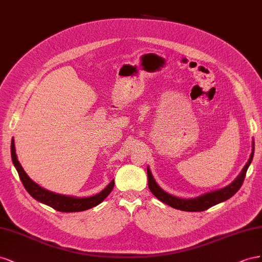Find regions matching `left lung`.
Wrapping results in <instances>:
<instances>
[{"instance_id":"8db88e82","label":"left lung","mask_w":262,"mask_h":262,"mask_svg":"<svg viewBox=\"0 0 262 262\" xmlns=\"http://www.w3.org/2000/svg\"><path fill=\"white\" fill-rule=\"evenodd\" d=\"M253 150H255V143L252 141V152L250 155V159L248 162L246 163V166L242 170V172L239 173V176L236 178V180L234 182H231L229 185L225 186V188L216 190L210 193H205L203 195H200L198 198L194 199H181V198H177L171 195V194L167 193L166 191H163L160 186L157 184L156 180L152 177V173L149 167L147 168V174H148V186L149 190L151 191L154 195L161 201L162 203L167 204L171 207L177 208V210H181L185 212H202L205 211L207 208H210L216 204L222 203V202L228 200L231 198L234 194L241 189V186L243 185V182L245 180L246 172H247L248 167L250 166V163L252 161V157H253Z\"/></svg>"}]
</instances>
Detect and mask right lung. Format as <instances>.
<instances>
[{
  "label": "right lung",
  "instance_id": "right-lung-1",
  "mask_svg": "<svg viewBox=\"0 0 262 262\" xmlns=\"http://www.w3.org/2000/svg\"><path fill=\"white\" fill-rule=\"evenodd\" d=\"M11 155L14 167L16 168L20 181L23 183L26 191L31 194L35 200L40 202V203H43L52 208H55L56 211L59 212H81L89 210V208H92L102 203L114 188V180H112L103 191H101L99 194H96V195L90 198H74L54 193L41 188V186L35 183L32 179L26 174L23 167L20 166L19 161L17 160V156L16 152H15L14 138H12L11 143Z\"/></svg>",
  "mask_w": 262,
  "mask_h": 262
}]
</instances>
